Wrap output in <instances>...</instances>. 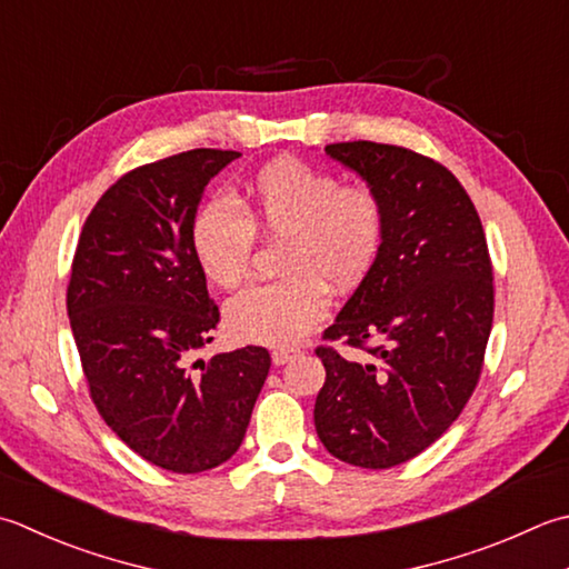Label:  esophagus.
<instances>
[{"instance_id":"34e87169","label":"esophagus","mask_w":569,"mask_h":569,"mask_svg":"<svg viewBox=\"0 0 569 569\" xmlns=\"http://www.w3.org/2000/svg\"><path fill=\"white\" fill-rule=\"evenodd\" d=\"M296 355H298L296 348H276L271 352V360H273V365H286L288 360L296 358Z\"/></svg>"}]
</instances>
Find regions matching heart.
I'll use <instances>...</instances> for the list:
<instances>
[{
  "mask_svg": "<svg viewBox=\"0 0 569 569\" xmlns=\"http://www.w3.org/2000/svg\"><path fill=\"white\" fill-rule=\"evenodd\" d=\"M385 199L367 182H342L326 167L278 158L247 182L239 204L209 197L194 211L192 251L211 283L233 291L251 273L256 231L283 239V281L256 286L227 306V328L253 345H293L326 316L328 291L350 296L385 247Z\"/></svg>",
  "mask_w": 569,
  "mask_h": 569,
  "instance_id": "1",
  "label": "heart"
}]
</instances>
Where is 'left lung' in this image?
Returning a JSON list of instances; mask_svg holds the SVG:
<instances>
[{"label": "left lung", "mask_w": 569, "mask_h": 569, "mask_svg": "<svg viewBox=\"0 0 569 569\" xmlns=\"http://www.w3.org/2000/svg\"><path fill=\"white\" fill-rule=\"evenodd\" d=\"M330 158L385 199V247L316 355L326 385L316 431L336 459L392 469L447 431L481 380L493 326V263L469 192L441 162L399 144L332 142ZM372 353L342 359L335 342Z\"/></svg>", "instance_id": "1"}]
</instances>
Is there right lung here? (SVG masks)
Segmentation results:
<instances>
[{
  "instance_id": "add662e5",
  "label": "right lung",
  "mask_w": 569,
  "mask_h": 569,
  "mask_svg": "<svg viewBox=\"0 0 569 569\" xmlns=\"http://www.w3.org/2000/svg\"><path fill=\"white\" fill-rule=\"evenodd\" d=\"M237 158L197 148L122 174L88 214L66 288L98 415L172 473H202L237 453L271 367L259 345L192 362L219 306L189 231L207 182Z\"/></svg>"
}]
</instances>
